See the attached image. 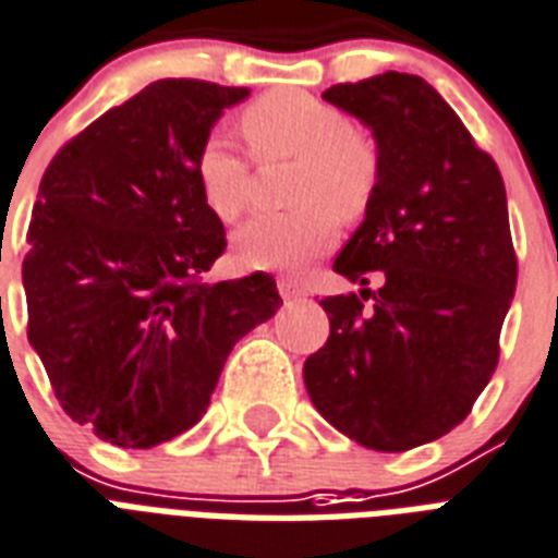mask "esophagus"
I'll return each mask as SVG.
<instances>
[{
  "label": "esophagus",
  "instance_id": "esophagus-1",
  "mask_svg": "<svg viewBox=\"0 0 558 558\" xmlns=\"http://www.w3.org/2000/svg\"><path fill=\"white\" fill-rule=\"evenodd\" d=\"M276 288H279V293H282V300H296V296H302V284L296 282V279H279L276 282Z\"/></svg>",
  "mask_w": 558,
  "mask_h": 558
}]
</instances>
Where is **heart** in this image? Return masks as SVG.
I'll return each mask as SVG.
<instances>
[{"label":"heart","instance_id":"1","mask_svg":"<svg viewBox=\"0 0 558 558\" xmlns=\"http://www.w3.org/2000/svg\"><path fill=\"white\" fill-rule=\"evenodd\" d=\"M262 162L296 157L291 211L258 215L235 232V258L262 270H293L338 239V218H361L378 183V150L340 107L300 89L262 95L241 116ZM194 180L215 218L239 220L253 201V166L230 140L211 133L194 157Z\"/></svg>","mask_w":558,"mask_h":558}]
</instances>
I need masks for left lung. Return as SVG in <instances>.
Wrapping results in <instances>:
<instances>
[{
  "label": "left lung",
  "mask_w": 558,
  "mask_h": 558,
  "mask_svg": "<svg viewBox=\"0 0 558 558\" xmlns=\"http://www.w3.org/2000/svg\"><path fill=\"white\" fill-rule=\"evenodd\" d=\"M328 104L373 131L378 183L364 223L335 258L349 282L326 296L328 340L305 361L314 408L373 451L434 442L469 413L498 366L515 293L507 189L495 159L425 77L384 72L335 84Z\"/></svg>",
  "instance_id": "1"
}]
</instances>
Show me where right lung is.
<instances>
[{"label": "right lung", "instance_id": "obj_1", "mask_svg": "<svg viewBox=\"0 0 558 558\" xmlns=\"http://www.w3.org/2000/svg\"><path fill=\"white\" fill-rule=\"evenodd\" d=\"M247 86L154 81L54 154L23 262L28 343L60 408L119 448L201 422L232 347L282 305L270 274L206 284L227 232L194 157Z\"/></svg>", "mask_w": 558, "mask_h": 558}]
</instances>
